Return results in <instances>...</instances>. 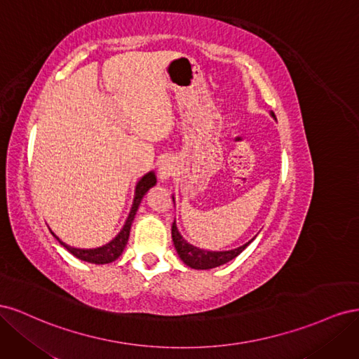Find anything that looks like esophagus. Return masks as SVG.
Here are the masks:
<instances>
[{"instance_id":"1","label":"esophagus","mask_w":359,"mask_h":359,"mask_svg":"<svg viewBox=\"0 0 359 359\" xmlns=\"http://www.w3.org/2000/svg\"><path fill=\"white\" fill-rule=\"evenodd\" d=\"M175 172H177V168H175V163H173V160L166 158L160 163V166H158L160 180H169L170 177L175 175Z\"/></svg>"}]
</instances>
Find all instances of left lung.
Wrapping results in <instances>:
<instances>
[{
	"instance_id": "obj_1",
	"label": "left lung",
	"mask_w": 359,
	"mask_h": 359,
	"mask_svg": "<svg viewBox=\"0 0 359 359\" xmlns=\"http://www.w3.org/2000/svg\"><path fill=\"white\" fill-rule=\"evenodd\" d=\"M271 116L277 119L273 112H271ZM172 199H173V203H175V198L172 196ZM253 240H250L244 245L233 248V250H226V252H211V250L199 248V247L193 245L189 241L184 240V236L178 231L177 223L175 222L172 223V241H173V245H175L177 253L184 264L190 268H194V269H211L215 266L224 265L229 262V260L235 259L240 253H243L245 247L250 243H253Z\"/></svg>"
}]
</instances>
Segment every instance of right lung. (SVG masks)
Returning <instances> with one entry per match:
<instances>
[{
    "instance_id": "add662e5",
    "label": "right lung",
    "mask_w": 359,
    "mask_h": 359,
    "mask_svg": "<svg viewBox=\"0 0 359 359\" xmlns=\"http://www.w3.org/2000/svg\"><path fill=\"white\" fill-rule=\"evenodd\" d=\"M157 182V177H156V172L151 170L145 175L140 178L136 184V189H135V198H133V203H132V208H130L128 217L127 220L123 226V229L119 231V233L114 238L112 241H109L107 244L102 245V247H97V248H76L72 247L66 243H62L60 238L50 231V233L55 236V240L67 250L69 253H72L74 257H78L81 260H85V262H90V264H95V265H104V264H111L114 260H116L119 256L123 255L124 248L127 245L128 241V235H130V227H132V223L135 220V215L137 212V208L140 202H142L144 196L147 194V191L154 187Z\"/></svg>"
}]
</instances>
